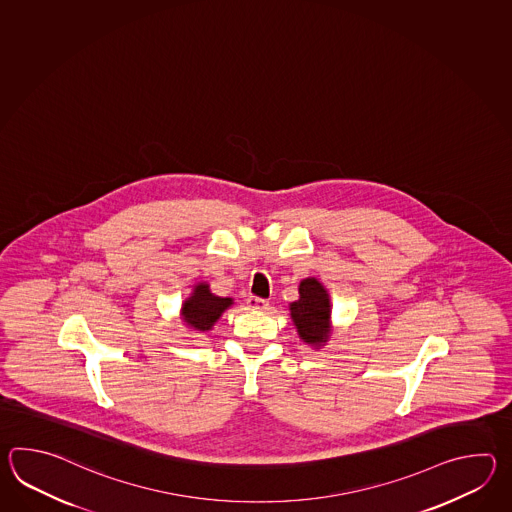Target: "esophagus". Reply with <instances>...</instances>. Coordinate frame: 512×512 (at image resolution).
<instances>
[{
	"label": "esophagus",
	"mask_w": 512,
	"mask_h": 512,
	"mask_svg": "<svg viewBox=\"0 0 512 512\" xmlns=\"http://www.w3.org/2000/svg\"><path fill=\"white\" fill-rule=\"evenodd\" d=\"M247 307L252 311H265L269 307V302L263 298H256V296H249L247 298Z\"/></svg>",
	"instance_id": "34e87169"
}]
</instances>
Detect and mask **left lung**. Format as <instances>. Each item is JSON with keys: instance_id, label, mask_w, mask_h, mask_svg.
Listing matches in <instances>:
<instances>
[{"instance_id": "8db88e82", "label": "left lung", "mask_w": 512, "mask_h": 512, "mask_svg": "<svg viewBox=\"0 0 512 512\" xmlns=\"http://www.w3.org/2000/svg\"><path fill=\"white\" fill-rule=\"evenodd\" d=\"M298 300L289 304V313L300 340L320 349L331 338V296L324 283L316 278H304L298 285Z\"/></svg>"}]
</instances>
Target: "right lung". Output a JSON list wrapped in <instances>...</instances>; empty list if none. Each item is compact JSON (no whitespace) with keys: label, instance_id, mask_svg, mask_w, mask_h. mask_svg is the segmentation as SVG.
Instances as JSON below:
<instances>
[{"label":"right lung","instance_id":"1","mask_svg":"<svg viewBox=\"0 0 512 512\" xmlns=\"http://www.w3.org/2000/svg\"><path fill=\"white\" fill-rule=\"evenodd\" d=\"M232 305V298L212 293L210 283L197 282L181 304V320L190 331L207 333Z\"/></svg>","mask_w":512,"mask_h":512}]
</instances>
